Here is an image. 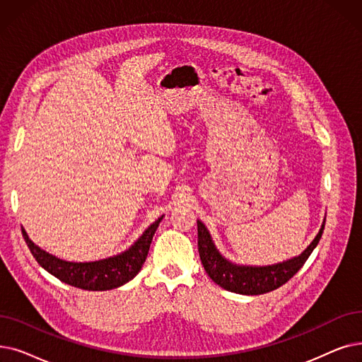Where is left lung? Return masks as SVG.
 Returning a JSON list of instances; mask_svg holds the SVG:
<instances>
[{"instance_id": "obj_1", "label": "left lung", "mask_w": 362, "mask_h": 362, "mask_svg": "<svg viewBox=\"0 0 362 362\" xmlns=\"http://www.w3.org/2000/svg\"><path fill=\"white\" fill-rule=\"evenodd\" d=\"M198 225V251L201 263L209 276L222 288L245 296H257L276 290L298 272L310 253L315 248L322 237L325 226V218L317 237L302 251L300 255L288 260L279 262L268 266H248L237 264L220 255L209 229L201 220H197Z\"/></svg>"}]
</instances>
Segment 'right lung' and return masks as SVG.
Listing matches in <instances>:
<instances>
[{
  "mask_svg": "<svg viewBox=\"0 0 362 362\" xmlns=\"http://www.w3.org/2000/svg\"><path fill=\"white\" fill-rule=\"evenodd\" d=\"M164 216H161L137 238V241L119 255L94 262H68L59 259L40 248L28 237L22 228L23 238L30 250V253L40 263L41 268L56 276L65 284L88 291H106L124 286L132 281L146 260L148 251L153 238V233L158 228Z\"/></svg>",
  "mask_w": 362,
  "mask_h": 362,
  "instance_id": "add662e5",
  "label": "right lung"
}]
</instances>
